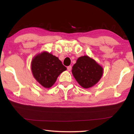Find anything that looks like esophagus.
Listing matches in <instances>:
<instances>
[{
  "label": "esophagus",
  "instance_id": "esophagus-1",
  "mask_svg": "<svg viewBox=\"0 0 134 134\" xmlns=\"http://www.w3.org/2000/svg\"><path fill=\"white\" fill-rule=\"evenodd\" d=\"M71 68H72V67L71 66V65H69V66H68V67H67V70H68V71H71Z\"/></svg>",
  "mask_w": 134,
  "mask_h": 134
}]
</instances>
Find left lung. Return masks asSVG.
Wrapping results in <instances>:
<instances>
[{"label": "left lung", "mask_w": 134, "mask_h": 134, "mask_svg": "<svg viewBox=\"0 0 134 134\" xmlns=\"http://www.w3.org/2000/svg\"><path fill=\"white\" fill-rule=\"evenodd\" d=\"M71 71L79 85L84 89H89L100 80L103 69L94 59L84 55L78 58Z\"/></svg>", "instance_id": "8db88e82"}]
</instances>
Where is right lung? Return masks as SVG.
Instances as JSON below:
<instances>
[{
  "instance_id": "add662e5",
  "label": "right lung",
  "mask_w": 134,
  "mask_h": 134,
  "mask_svg": "<svg viewBox=\"0 0 134 134\" xmlns=\"http://www.w3.org/2000/svg\"><path fill=\"white\" fill-rule=\"evenodd\" d=\"M66 70L58 57L47 51L36 55L31 62L34 77L45 88L51 87L58 76Z\"/></svg>"
}]
</instances>
